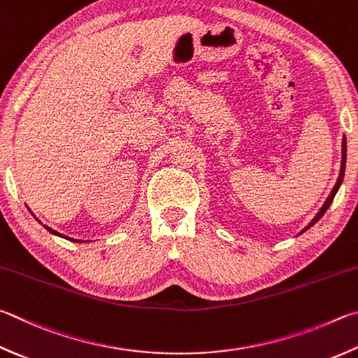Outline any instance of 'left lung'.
<instances>
[{
	"label": "left lung",
	"instance_id": "8db88e82",
	"mask_svg": "<svg viewBox=\"0 0 358 358\" xmlns=\"http://www.w3.org/2000/svg\"><path fill=\"white\" fill-rule=\"evenodd\" d=\"M344 169H346V138H343V148H341V169H340V175H338V180H336V183H335V186H334V189H332V192H330V196L327 197V200L324 201V205H322V208L320 211H317V214L316 216L313 217V220H311V222L305 227V229L299 233V235H302L303 231H307L310 227H313L317 220H320L322 216H324V213L327 211V208L330 206V203H332L334 201V197H335V194L338 192V189H340V186H341V181H343V178H344Z\"/></svg>",
	"mask_w": 358,
	"mask_h": 358
}]
</instances>
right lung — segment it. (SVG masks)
<instances>
[{
    "mask_svg": "<svg viewBox=\"0 0 358 358\" xmlns=\"http://www.w3.org/2000/svg\"><path fill=\"white\" fill-rule=\"evenodd\" d=\"M38 220V219H37ZM45 229H47L50 233H53V235H56V236H61V238H66V239H69V241H75V243H84V241H80V239H73V238H69V236H64V235H61V233H57L56 230H53V229H50V227H47V225H43Z\"/></svg>",
    "mask_w": 358,
    "mask_h": 358,
    "instance_id": "1",
    "label": "right lung"
}]
</instances>
